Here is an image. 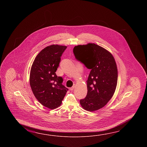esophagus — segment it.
Returning <instances> with one entry per match:
<instances>
[{
  "instance_id": "esophagus-1",
  "label": "esophagus",
  "mask_w": 147,
  "mask_h": 147,
  "mask_svg": "<svg viewBox=\"0 0 147 147\" xmlns=\"http://www.w3.org/2000/svg\"><path fill=\"white\" fill-rule=\"evenodd\" d=\"M75 86H76V84H74V85H73V86H72V87L70 88V90L71 91L73 90L74 89H75Z\"/></svg>"
}]
</instances>
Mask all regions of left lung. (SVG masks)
<instances>
[{"label":"left lung","mask_w":147,"mask_h":147,"mask_svg":"<svg viewBox=\"0 0 147 147\" xmlns=\"http://www.w3.org/2000/svg\"><path fill=\"white\" fill-rule=\"evenodd\" d=\"M76 59L91 71L87 83V94L80 100L89 111L103 108L113 97L118 80V70L112 54L95 44L78 45L73 49Z\"/></svg>","instance_id":"obj_1"}]
</instances>
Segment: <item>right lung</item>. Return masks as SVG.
<instances>
[{"label":"right lung","mask_w":147,"mask_h":147,"mask_svg":"<svg viewBox=\"0 0 147 147\" xmlns=\"http://www.w3.org/2000/svg\"><path fill=\"white\" fill-rule=\"evenodd\" d=\"M67 46L52 45L45 48L35 58L31 66L29 82L36 99L44 106L53 109L61 105L68 89L56 71Z\"/></svg>","instance_id":"right-lung-1"}]
</instances>
